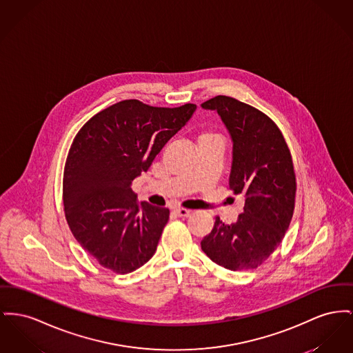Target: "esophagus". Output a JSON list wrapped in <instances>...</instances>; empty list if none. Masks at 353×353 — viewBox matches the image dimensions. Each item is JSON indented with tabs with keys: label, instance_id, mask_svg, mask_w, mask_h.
<instances>
[{
	"label": "esophagus",
	"instance_id": "34e87169",
	"mask_svg": "<svg viewBox=\"0 0 353 353\" xmlns=\"http://www.w3.org/2000/svg\"><path fill=\"white\" fill-rule=\"evenodd\" d=\"M174 213L179 216V217H188L190 214V210L185 209V208H176L174 209Z\"/></svg>",
	"mask_w": 353,
	"mask_h": 353
}]
</instances>
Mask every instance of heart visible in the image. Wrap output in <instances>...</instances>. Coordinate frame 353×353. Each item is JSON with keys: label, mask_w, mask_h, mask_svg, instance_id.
<instances>
[{"label": "heart", "mask_w": 353, "mask_h": 353, "mask_svg": "<svg viewBox=\"0 0 353 353\" xmlns=\"http://www.w3.org/2000/svg\"><path fill=\"white\" fill-rule=\"evenodd\" d=\"M204 134H212V133H204Z\"/></svg>", "instance_id": "1"}]
</instances>
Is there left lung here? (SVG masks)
<instances>
[{"mask_svg":"<svg viewBox=\"0 0 353 353\" xmlns=\"http://www.w3.org/2000/svg\"><path fill=\"white\" fill-rule=\"evenodd\" d=\"M219 114L233 149L229 188L245 196L236 223L216 217L201 241L208 257L229 270L257 268L285 236L294 209L296 177L290 149L279 130L260 110L228 96L201 104Z\"/></svg>","mask_w":353,"mask_h":353,"instance_id":"left-lung-1","label":"left lung"}]
</instances>
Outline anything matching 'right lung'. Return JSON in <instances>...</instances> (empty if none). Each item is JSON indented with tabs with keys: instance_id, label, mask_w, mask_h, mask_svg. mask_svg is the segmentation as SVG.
I'll use <instances>...</instances> for the list:
<instances>
[{
	"instance_id": "1",
	"label": "right lung",
	"mask_w": 353,
	"mask_h": 353,
	"mask_svg": "<svg viewBox=\"0 0 353 353\" xmlns=\"http://www.w3.org/2000/svg\"><path fill=\"white\" fill-rule=\"evenodd\" d=\"M196 105L154 108L125 100L93 116L70 146L63 172L65 217L106 270L130 273L154 254L168 208L139 203L132 181L189 121Z\"/></svg>"
}]
</instances>
